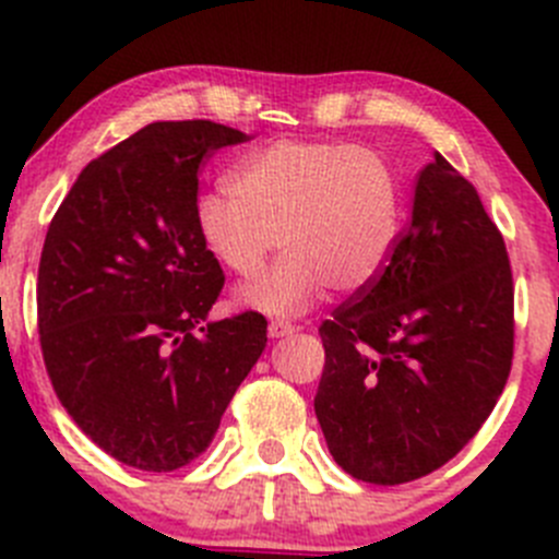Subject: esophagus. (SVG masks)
Masks as SVG:
<instances>
[{
    "label": "esophagus",
    "instance_id": "esophagus-1",
    "mask_svg": "<svg viewBox=\"0 0 559 559\" xmlns=\"http://www.w3.org/2000/svg\"><path fill=\"white\" fill-rule=\"evenodd\" d=\"M297 328L292 325V322H286V320H273L267 325V333H270V338H284V336H292V333H295Z\"/></svg>",
    "mask_w": 559,
    "mask_h": 559
}]
</instances>
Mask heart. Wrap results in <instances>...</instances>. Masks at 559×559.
Wrapping results in <instances>:
<instances>
[{"mask_svg": "<svg viewBox=\"0 0 559 559\" xmlns=\"http://www.w3.org/2000/svg\"><path fill=\"white\" fill-rule=\"evenodd\" d=\"M231 190L195 201L203 248L239 278L264 270L275 248L286 255L239 292L264 314H297L328 286L338 295L372 284L397 248L403 187L372 148L331 140H278L245 156Z\"/></svg>", "mask_w": 559, "mask_h": 559, "instance_id": "b5f03b06", "label": "heart"}]
</instances>
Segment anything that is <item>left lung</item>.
<instances>
[{
  "label": "left lung",
  "instance_id": "1",
  "mask_svg": "<svg viewBox=\"0 0 559 559\" xmlns=\"http://www.w3.org/2000/svg\"><path fill=\"white\" fill-rule=\"evenodd\" d=\"M320 336L317 419L356 479L425 477L491 416L513 361V273L477 190L444 156L421 168L383 273Z\"/></svg>",
  "mask_w": 559,
  "mask_h": 559
}]
</instances>
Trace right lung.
Masks as SVG:
<instances>
[{"label":"right lung","mask_w":559,"mask_h":559,"mask_svg":"<svg viewBox=\"0 0 559 559\" xmlns=\"http://www.w3.org/2000/svg\"><path fill=\"white\" fill-rule=\"evenodd\" d=\"M250 140L156 121L93 159L46 231L38 331L57 400L140 472L201 455L267 344L255 311L212 322L223 270L195 228L198 168Z\"/></svg>","instance_id":"1"}]
</instances>
